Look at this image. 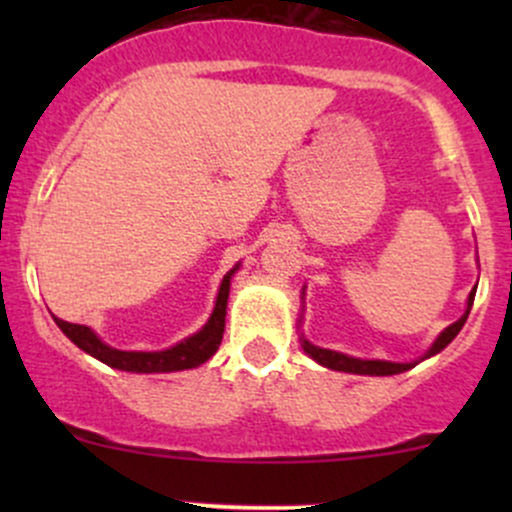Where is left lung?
<instances>
[{
  "instance_id": "obj_1",
  "label": "left lung",
  "mask_w": 512,
  "mask_h": 512,
  "mask_svg": "<svg viewBox=\"0 0 512 512\" xmlns=\"http://www.w3.org/2000/svg\"><path fill=\"white\" fill-rule=\"evenodd\" d=\"M305 291V289H303ZM474 293H477V286H474L472 293H469L467 298V308H464V315L460 317L457 322H452L450 327H445L443 332L438 334L436 342L431 344V349L426 351L424 356L419 358V361H411V363H395V361H380V358H356V356H349V354H342V351H332V349H322V346H315L310 344L308 339L301 334V346L303 351L308 354L313 361L320 363V366L330 368V370H342V373H356V375H397V373H404V370L414 368L416 363L426 361V358L440 354V351L448 346L452 339L460 334V330L464 327V322H467V315L469 310H472V303H474Z\"/></svg>"
}]
</instances>
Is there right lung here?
<instances>
[{
	"mask_svg": "<svg viewBox=\"0 0 512 512\" xmlns=\"http://www.w3.org/2000/svg\"><path fill=\"white\" fill-rule=\"evenodd\" d=\"M240 269V262L231 272L223 276L219 293H216L214 310H211L209 320L204 322V327L195 334H190L187 339H182L175 346L163 351H122L113 349L110 344H105L91 327L86 325H72V322H64L60 317H55L57 327L67 334L72 342L79 346L81 351H86L88 356L98 358L105 366L127 370V373H173V370H187L202 366L204 361H209L211 356L219 349L223 339V327H226V305H228V291H231V279Z\"/></svg>",
	"mask_w": 512,
	"mask_h": 512,
	"instance_id": "1",
	"label": "right lung"
}]
</instances>
